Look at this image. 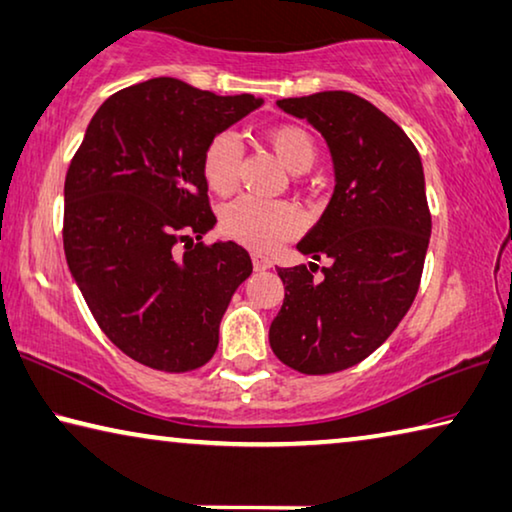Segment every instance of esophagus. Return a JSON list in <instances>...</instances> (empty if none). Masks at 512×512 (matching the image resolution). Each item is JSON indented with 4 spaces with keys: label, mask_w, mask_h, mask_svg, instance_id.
Returning <instances> with one entry per match:
<instances>
[{
    "label": "esophagus",
    "mask_w": 512,
    "mask_h": 512,
    "mask_svg": "<svg viewBox=\"0 0 512 512\" xmlns=\"http://www.w3.org/2000/svg\"><path fill=\"white\" fill-rule=\"evenodd\" d=\"M253 266H255V271H266V269H271L273 262H271L269 257H264V255H259V253H253Z\"/></svg>",
    "instance_id": "34e87169"
}]
</instances>
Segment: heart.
<instances>
[{"mask_svg": "<svg viewBox=\"0 0 512 512\" xmlns=\"http://www.w3.org/2000/svg\"><path fill=\"white\" fill-rule=\"evenodd\" d=\"M264 141L289 173H305L316 161V143L303 127L280 123L266 127ZM241 148L232 134H216L202 150V177L218 196H230L239 184ZM300 216L287 202L239 198L223 209L221 230L243 246L269 253L300 232Z\"/></svg>", "mask_w": 512, "mask_h": 512, "instance_id": "heart-1", "label": "heart"}]
</instances>
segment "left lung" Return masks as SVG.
Returning <instances> with one entry per match:
<instances>
[{"label": "left lung", "mask_w": 512, "mask_h": 512, "mask_svg": "<svg viewBox=\"0 0 512 512\" xmlns=\"http://www.w3.org/2000/svg\"><path fill=\"white\" fill-rule=\"evenodd\" d=\"M326 139L335 191L298 250L332 267L316 279L310 262L278 269L285 303L269 328L287 367L323 376L353 367L392 335L417 296L431 212L419 152L383 111L346 91L278 100Z\"/></svg>", "instance_id": "left-lung-1"}]
</instances>
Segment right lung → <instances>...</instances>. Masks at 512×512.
I'll return each instance as SVG.
<instances>
[{
    "instance_id": "add662e5",
    "label": "right lung",
    "mask_w": 512,
    "mask_h": 512,
    "mask_svg": "<svg viewBox=\"0 0 512 512\" xmlns=\"http://www.w3.org/2000/svg\"><path fill=\"white\" fill-rule=\"evenodd\" d=\"M259 104L173 77L143 81L95 111L70 161L68 269L104 335L145 367L184 373L212 360L232 294L253 273L234 241L202 243L216 223L202 150Z\"/></svg>"
}]
</instances>
